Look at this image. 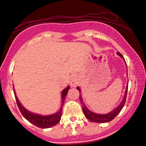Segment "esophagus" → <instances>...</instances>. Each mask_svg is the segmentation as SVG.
Listing matches in <instances>:
<instances>
[{
    "label": "esophagus",
    "instance_id": "esophagus-1",
    "mask_svg": "<svg viewBox=\"0 0 146 146\" xmlns=\"http://www.w3.org/2000/svg\"><path fill=\"white\" fill-rule=\"evenodd\" d=\"M78 84V81L77 80L76 78H73V79L71 80V82H70V85H71L72 86H76Z\"/></svg>",
    "mask_w": 146,
    "mask_h": 146
}]
</instances>
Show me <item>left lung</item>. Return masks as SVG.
Here are the masks:
<instances>
[{
    "instance_id": "1",
    "label": "left lung",
    "mask_w": 146,
    "mask_h": 146,
    "mask_svg": "<svg viewBox=\"0 0 146 146\" xmlns=\"http://www.w3.org/2000/svg\"><path fill=\"white\" fill-rule=\"evenodd\" d=\"M117 54L120 56V57H122L123 60H124V57H123V55H121L120 52H118ZM127 87H128V85L127 84V86H126V90H125V92L124 97H123L122 102H121V104H120V105H118L116 109L112 110L111 111L109 112L108 113H106V114H98V113H94V112L91 111L90 110L86 107L85 104H84V102H83L82 98L81 96L80 88L79 86H78V87H77V89L80 91V101L82 104V110H83V112H84L85 117L87 118V119H89V121H91V122H95V123H107V122H110V121H112L113 118L117 116L118 113L121 111V110L123 109V106L125 105V101H126V98H127Z\"/></svg>"
}]
</instances>
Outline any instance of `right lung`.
<instances>
[{
	"label": "right lung",
	"instance_id": "obj_1",
	"mask_svg": "<svg viewBox=\"0 0 146 146\" xmlns=\"http://www.w3.org/2000/svg\"><path fill=\"white\" fill-rule=\"evenodd\" d=\"M69 89L70 86H68L66 89L62 91V106H61V108L59 110V111L56 112L53 114L47 115V116H41V115L36 114V113H33L32 112L29 111L19 102L18 98L16 95L14 89V92L17 105H18L19 110H20L21 113H22L23 117L25 119L28 120L29 122L36 125V127L40 128H49L57 125L60 121L61 116H62V108H63L64 103L66 96L67 94H68V91L69 90Z\"/></svg>",
	"mask_w": 146,
	"mask_h": 146
}]
</instances>
